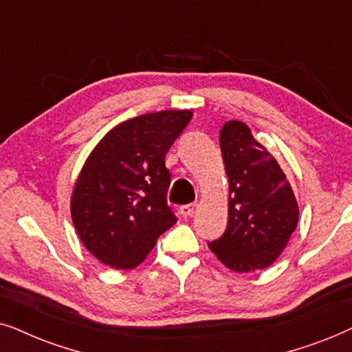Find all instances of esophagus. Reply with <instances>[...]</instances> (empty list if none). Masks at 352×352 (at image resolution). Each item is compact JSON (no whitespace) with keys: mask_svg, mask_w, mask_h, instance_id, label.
I'll use <instances>...</instances> for the list:
<instances>
[{"mask_svg":"<svg viewBox=\"0 0 352 352\" xmlns=\"http://www.w3.org/2000/svg\"><path fill=\"white\" fill-rule=\"evenodd\" d=\"M195 208L196 204H185V206H180V214L184 215V217H191L195 212Z\"/></svg>","mask_w":352,"mask_h":352,"instance_id":"1","label":"esophagus"}]
</instances>
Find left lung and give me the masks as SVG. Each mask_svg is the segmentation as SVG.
<instances>
[{
  "label": "left lung",
  "instance_id": "8db88e82",
  "mask_svg": "<svg viewBox=\"0 0 352 352\" xmlns=\"http://www.w3.org/2000/svg\"><path fill=\"white\" fill-rule=\"evenodd\" d=\"M219 140L230 191L228 223L209 248L233 272L262 270L277 261L296 228V198L278 162L246 124L225 122Z\"/></svg>",
  "mask_w": 352,
  "mask_h": 352
}]
</instances>
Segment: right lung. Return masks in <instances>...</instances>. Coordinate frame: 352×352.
I'll return each instance as SVG.
<instances>
[{
    "label": "right lung",
    "instance_id": "obj_1",
    "mask_svg": "<svg viewBox=\"0 0 352 352\" xmlns=\"http://www.w3.org/2000/svg\"><path fill=\"white\" fill-rule=\"evenodd\" d=\"M193 117L159 111L107 132L83 164L70 214L88 251L112 269H133L177 222L166 196V154Z\"/></svg>",
    "mask_w": 352,
    "mask_h": 352
}]
</instances>
